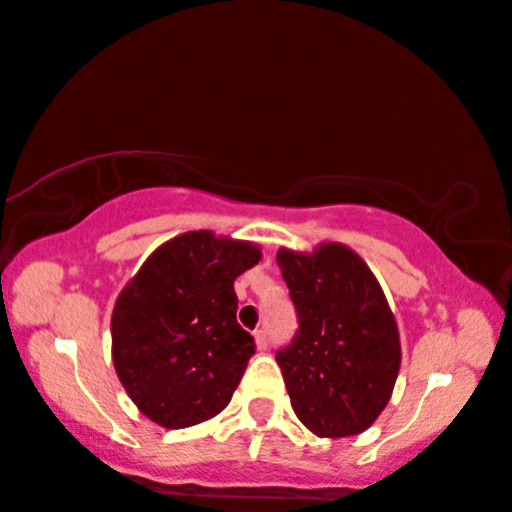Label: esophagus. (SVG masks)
Segmentation results:
<instances>
[{
	"label": "esophagus",
	"instance_id": "esophagus-1",
	"mask_svg": "<svg viewBox=\"0 0 512 512\" xmlns=\"http://www.w3.org/2000/svg\"><path fill=\"white\" fill-rule=\"evenodd\" d=\"M255 345H257V350H266L269 348V338H266V329H257L255 331Z\"/></svg>",
	"mask_w": 512,
	"mask_h": 512
}]
</instances>
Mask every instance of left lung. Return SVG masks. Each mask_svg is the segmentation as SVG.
<instances>
[{"label":"left lung","mask_w":512,"mask_h":512,"mask_svg":"<svg viewBox=\"0 0 512 512\" xmlns=\"http://www.w3.org/2000/svg\"><path fill=\"white\" fill-rule=\"evenodd\" d=\"M299 329L276 362L294 413L320 438L362 434L392 397L399 329L373 271L343 243L278 250Z\"/></svg>","instance_id":"left-lung-1"}]
</instances>
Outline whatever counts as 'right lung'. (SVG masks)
<instances>
[{"instance_id": "right-lung-1", "label": "right lung", "mask_w": 512, "mask_h": 512, "mask_svg": "<svg viewBox=\"0 0 512 512\" xmlns=\"http://www.w3.org/2000/svg\"><path fill=\"white\" fill-rule=\"evenodd\" d=\"M259 259L255 243L199 229L162 243L122 287L111 315L113 366L148 420L185 429L232 401L255 352L236 322L234 280Z\"/></svg>"}]
</instances>
